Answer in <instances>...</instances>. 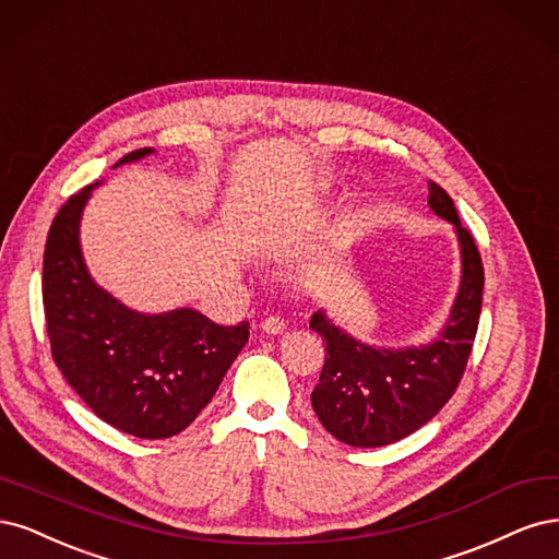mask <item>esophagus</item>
<instances>
[{
	"instance_id": "obj_1",
	"label": "esophagus",
	"mask_w": 559,
	"mask_h": 559,
	"mask_svg": "<svg viewBox=\"0 0 559 559\" xmlns=\"http://www.w3.org/2000/svg\"><path fill=\"white\" fill-rule=\"evenodd\" d=\"M260 328H262V332H266V334H283V332L287 330L285 322H283L281 318H276V316L264 318V320L260 322Z\"/></svg>"
}]
</instances>
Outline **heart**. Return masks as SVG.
Wrapping results in <instances>:
<instances>
[{
    "instance_id": "1",
    "label": "heart",
    "mask_w": 559,
    "mask_h": 559,
    "mask_svg": "<svg viewBox=\"0 0 559 559\" xmlns=\"http://www.w3.org/2000/svg\"><path fill=\"white\" fill-rule=\"evenodd\" d=\"M367 229V215L365 213H353L348 218L341 223L338 234H336V248H348L353 246L359 237H362Z\"/></svg>"
}]
</instances>
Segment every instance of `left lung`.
<instances>
[{
  "instance_id": "left-lung-1",
  "label": "left lung",
  "mask_w": 559,
  "mask_h": 559,
  "mask_svg": "<svg viewBox=\"0 0 559 559\" xmlns=\"http://www.w3.org/2000/svg\"><path fill=\"white\" fill-rule=\"evenodd\" d=\"M429 209L455 227L462 276L439 336L423 346L385 348L355 338L316 311L311 330L325 338V365L311 392L318 420L355 448L400 441L429 423L453 397L469 359L483 304V262L448 192L429 181Z\"/></svg>"
}]
</instances>
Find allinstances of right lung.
Here are the masks:
<instances>
[{"instance_id":"obj_1","label":"right lung","mask_w":559,"mask_h":559,"mask_svg":"<svg viewBox=\"0 0 559 559\" xmlns=\"http://www.w3.org/2000/svg\"><path fill=\"white\" fill-rule=\"evenodd\" d=\"M155 153L139 148L114 169ZM99 183L71 194L50 225L44 311L52 359L97 418L139 439H169L213 400L248 341V322L215 325L200 311L141 313L90 276L81 215Z\"/></svg>"}]
</instances>
